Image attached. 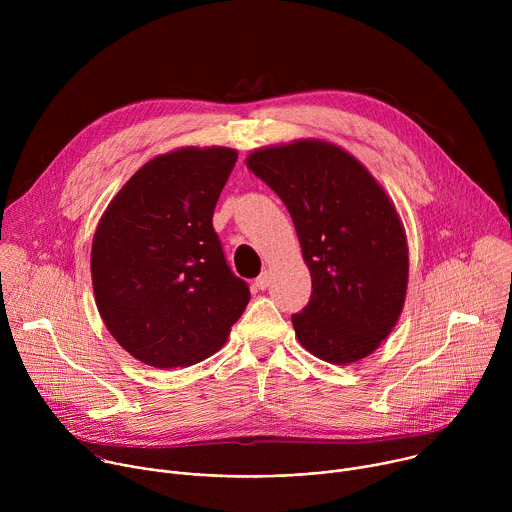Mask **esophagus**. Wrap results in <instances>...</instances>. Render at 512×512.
Segmentation results:
<instances>
[{
    "label": "esophagus",
    "mask_w": 512,
    "mask_h": 512,
    "mask_svg": "<svg viewBox=\"0 0 512 512\" xmlns=\"http://www.w3.org/2000/svg\"><path fill=\"white\" fill-rule=\"evenodd\" d=\"M269 283H271V277H269L267 271H263V273L255 279V287H257V289H267Z\"/></svg>",
    "instance_id": "obj_1"
}]
</instances>
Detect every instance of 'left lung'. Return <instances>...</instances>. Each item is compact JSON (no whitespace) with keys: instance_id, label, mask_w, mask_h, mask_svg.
Returning a JSON list of instances; mask_svg holds the SVG:
<instances>
[{"instance_id":"8db88e82","label":"left lung","mask_w":512,"mask_h":512,"mask_svg":"<svg viewBox=\"0 0 512 512\" xmlns=\"http://www.w3.org/2000/svg\"><path fill=\"white\" fill-rule=\"evenodd\" d=\"M247 168L287 206L312 275L308 306L291 316L300 344L332 364L375 352L401 316L409 277L405 229L387 192L322 139L255 150Z\"/></svg>"}]
</instances>
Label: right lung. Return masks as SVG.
Here are the masks:
<instances>
[{"label": "right lung", "instance_id": "obj_1", "mask_svg": "<svg viewBox=\"0 0 512 512\" xmlns=\"http://www.w3.org/2000/svg\"><path fill=\"white\" fill-rule=\"evenodd\" d=\"M235 162L231 148L158 156L101 216L91 251L95 302L113 338L150 367H190L208 358L251 300L212 229Z\"/></svg>", "mask_w": 512, "mask_h": 512}]
</instances>
